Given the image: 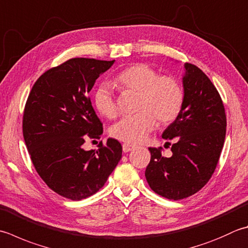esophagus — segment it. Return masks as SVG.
<instances>
[{"instance_id": "obj_1", "label": "esophagus", "mask_w": 248, "mask_h": 248, "mask_svg": "<svg viewBox=\"0 0 248 248\" xmlns=\"http://www.w3.org/2000/svg\"><path fill=\"white\" fill-rule=\"evenodd\" d=\"M134 148V145H132V144H128V143H124V145H123V150L124 153H129V152H131V150H132Z\"/></svg>"}]
</instances>
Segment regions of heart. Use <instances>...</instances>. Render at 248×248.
I'll use <instances>...</instances> for the list:
<instances>
[{
    "label": "heart",
    "mask_w": 248,
    "mask_h": 248,
    "mask_svg": "<svg viewBox=\"0 0 248 248\" xmlns=\"http://www.w3.org/2000/svg\"><path fill=\"white\" fill-rule=\"evenodd\" d=\"M114 84L123 91L138 93L135 115L125 116L110 128V135L128 144L140 143L156 127L177 118L184 104V89L175 77L159 75L152 66L143 63L131 65L116 76ZM94 105L101 115L115 118L117 115L113 93L102 85L94 94Z\"/></svg>",
    "instance_id": "b5f03b06"
}]
</instances>
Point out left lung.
<instances>
[{"mask_svg": "<svg viewBox=\"0 0 248 248\" xmlns=\"http://www.w3.org/2000/svg\"><path fill=\"white\" fill-rule=\"evenodd\" d=\"M184 104L162 138L175 139L172 156H161V147H149L145 171L149 187L170 200L195 195L210 181L220 157L227 119L219 93L198 66L185 63Z\"/></svg>", "mask_w": 248, "mask_h": 248, "instance_id": "obj_1", "label": "left lung"}]
</instances>
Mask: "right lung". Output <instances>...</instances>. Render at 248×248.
I'll return each instance as SVG.
<instances>
[{
    "mask_svg": "<svg viewBox=\"0 0 248 248\" xmlns=\"http://www.w3.org/2000/svg\"><path fill=\"white\" fill-rule=\"evenodd\" d=\"M113 61L74 58L38 78L27 100L22 131L38 175L51 190L78 201L104 186L123 154L115 139L85 150L86 138L98 139L103 127L88 93Z\"/></svg>",
    "mask_w": 248,
    "mask_h": 248,
    "instance_id": "1",
    "label": "right lung"
}]
</instances>
